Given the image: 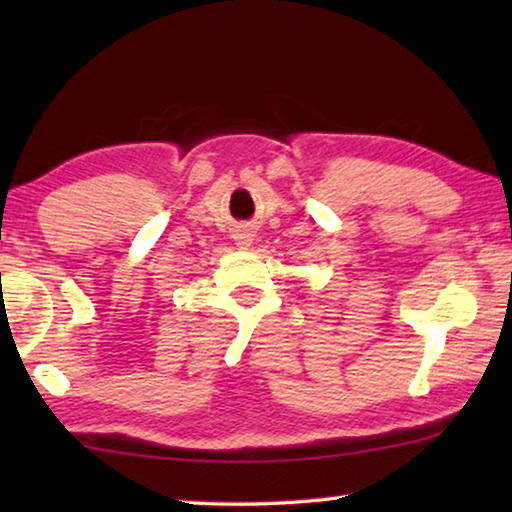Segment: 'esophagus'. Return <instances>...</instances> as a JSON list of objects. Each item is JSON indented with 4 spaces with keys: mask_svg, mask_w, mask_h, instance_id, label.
<instances>
[{
    "mask_svg": "<svg viewBox=\"0 0 512 512\" xmlns=\"http://www.w3.org/2000/svg\"><path fill=\"white\" fill-rule=\"evenodd\" d=\"M237 241V246L239 248H250L253 246V241H255V232L248 228V225H239V228L235 230V237H232Z\"/></svg>",
    "mask_w": 512,
    "mask_h": 512,
    "instance_id": "esophagus-1",
    "label": "esophagus"
}]
</instances>
